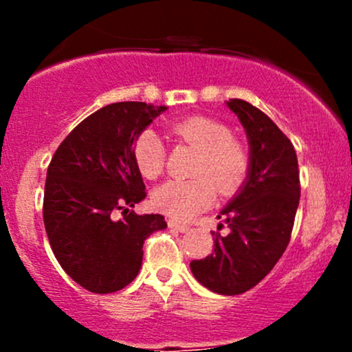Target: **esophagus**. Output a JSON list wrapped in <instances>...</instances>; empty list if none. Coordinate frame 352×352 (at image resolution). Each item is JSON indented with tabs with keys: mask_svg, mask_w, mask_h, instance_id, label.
Wrapping results in <instances>:
<instances>
[{
	"mask_svg": "<svg viewBox=\"0 0 352 352\" xmlns=\"http://www.w3.org/2000/svg\"><path fill=\"white\" fill-rule=\"evenodd\" d=\"M167 225H168V228H173V230H179V232H182V233L188 232V230H190V227H188V225L179 223V221H177V220H168V221H167Z\"/></svg>",
	"mask_w": 352,
	"mask_h": 352,
	"instance_id": "1",
	"label": "esophagus"
}]
</instances>
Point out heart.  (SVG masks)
<instances>
[{"label": "heart", "instance_id": "1", "mask_svg": "<svg viewBox=\"0 0 352 352\" xmlns=\"http://www.w3.org/2000/svg\"><path fill=\"white\" fill-rule=\"evenodd\" d=\"M173 132L200 151L197 179L168 180L155 188L153 207L175 220H188L210 207L215 188L221 195L236 192L248 170V153L225 124L193 116L175 124ZM132 157L145 179H157L164 170L165 147L152 129L142 131L132 144Z\"/></svg>", "mask_w": 352, "mask_h": 352}]
</instances>
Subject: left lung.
Returning a JSON list of instances; mask_svg holds the SVG:
<instances>
[{"instance_id": "left-lung-1", "label": "left lung", "mask_w": 352, "mask_h": 352, "mask_svg": "<svg viewBox=\"0 0 352 352\" xmlns=\"http://www.w3.org/2000/svg\"><path fill=\"white\" fill-rule=\"evenodd\" d=\"M227 106L248 137V173L218 215L230 233H213V253L190 270L210 292L235 296L256 286L285 253L300 204V170L293 144L265 112L241 99Z\"/></svg>"}]
</instances>
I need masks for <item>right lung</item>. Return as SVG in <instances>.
<instances>
[{
    "instance_id": "obj_1",
    "label": "right lung",
    "mask_w": 352,
    "mask_h": 352,
    "mask_svg": "<svg viewBox=\"0 0 352 352\" xmlns=\"http://www.w3.org/2000/svg\"><path fill=\"white\" fill-rule=\"evenodd\" d=\"M165 106L116 102L84 119L47 167L43 218L63 270L91 293L125 288L137 276L144 241L167 228L162 215H137L145 185L132 144ZM122 209L124 217L113 213Z\"/></svg>"
}]
</instances>
